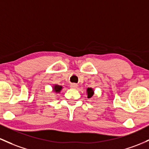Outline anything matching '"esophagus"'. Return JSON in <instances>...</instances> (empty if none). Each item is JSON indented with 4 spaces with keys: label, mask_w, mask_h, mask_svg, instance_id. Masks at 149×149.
I'll list each match as a JSON object with an SVG mask.
<instances>
[{
    "label": "esophagus",
    "mask_w": 149,
    "mask_h": 149,
    "mask_svg": "<svg viewBox=\"0 0 149 149\" xmlns=\"http://www.w3.org/2000/svg\"><path fill=\"white\" fill-rule=\"evenodd\" d=\"M77 86V84H76V83H72V84H71V87L72 88H76Z\"/></svg>",
    "instance_id": "obj_1"
}]
</instances>
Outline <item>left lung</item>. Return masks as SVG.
I'll return each mask as SVG.
<instances>
[{"instance_id":"left-lung-1","label":"left lung","mask_w":149,"mask_h":149,"mask_svg":"<svg viewBox=\"0 0 149 149\" xmlns=\"http://www.w3.org/2000/svg\"><path fill=\"white\" fill-rule=\"evenodd\" d=\"M87 93H88V98H91V97H93V90L92 89V88H88Z\"/></svg>"}]
</instances>
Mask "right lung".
<instances>
[{
	"mask_svg": "<svg viewBox=\"0 0 149 149\" xmlns=\"http://www.w3.org/2000/svg\"><path fill=\"white\" fill-rule=\"evenodd\" d=\"M61 88H62L61 86H54V91H55V92H59V91L61 90Z\"/></svg>",
	"mask_w": 149,
	"mask_h": 149,
	"instance_id": "add662e5",
	"label": "right lung"
}]
</instances>
